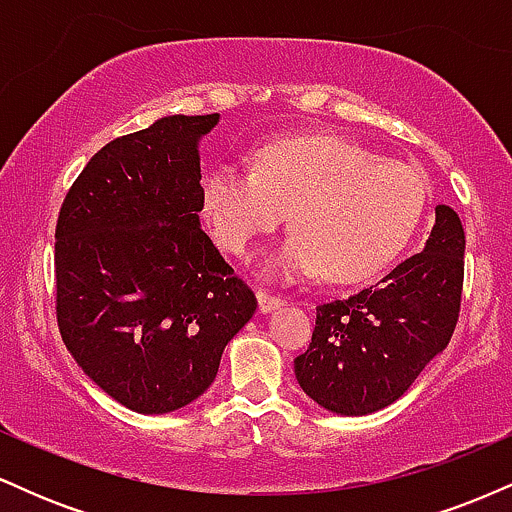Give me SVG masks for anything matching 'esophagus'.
Returning a JSON list of instances; mask_svg holds the SVG:
<instances>
[{
	"label": "esophagus",
	"mask_w": 512,
	"mask_h": 512,
	"mask_svg": "<svg viewBox=\"0 0 512 512\" xmlns=\"http://www.w3.org/2000/svg\"><path fill=\"white\" fill-rule=\"evenodd\" d=\"M257 305H260L262 313H272L274 308H281V305H284V298L274 296V293L260 289V291H257Z\"/></svg>",
	"instance_id": "1"
}]
</instances>
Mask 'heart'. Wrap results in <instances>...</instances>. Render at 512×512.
I'll list each match as a JSON object with an SVG mask.
<instances>
[{"label":"heart","instance_id":"b5f03b06","mask_svg":"<svg viewBox=\"0 0 512 512\" xmlns=\"http://www.w3.org/2000/svg\"><path fill=\"white\" fill-rule=\"evenodd\" d=\"M426 202L414 168L337 134L276 139L255 151L252 170L216 161L199 180L202 216L236 257L289 209L293 231L264 262L279 279L322 269L334 281L370 279L404 250Z\"/></svg>","mask_w":512,"mask_h":512}]
</instances>
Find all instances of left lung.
I'll use <instances>...</instances> for the list:
<instances>
[{
  "mask_svg": "<svg viewBox=\"0 0 512 512\" xmlns=\"http://www.w3.org/2000/svg\"><path fill=\"white\" fill-rule=\"evenodd\" d=\"M464 279V228L448 204L424 250L375 286L317 305L313 342L293 361L322 409L363 416L397 402L455 332Z\"/></svg>",
  "mask_w": 512,
  "mask_h": 512,
  "instance_id": "1",
  "label": "left lung"
}]
</instances>
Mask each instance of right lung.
<instances>
[{
  "mask_svg": "<svg viewBox=\"0 0 512 512\" xmlns=\"http://www.w3.org/2000/svg\"><path fill=\"white\" fill-rule=\"evenodd\" d=\"M214 115H168L105 144L64 197L57 325L103 392L168 414L209 390L255 293L199 226V142Z\"/></svg>",
  "mask_w": 512,
  "mask_h": 512,
  "instance_id": "obj_1",
  "label": "right lung"
}]
</instances>
